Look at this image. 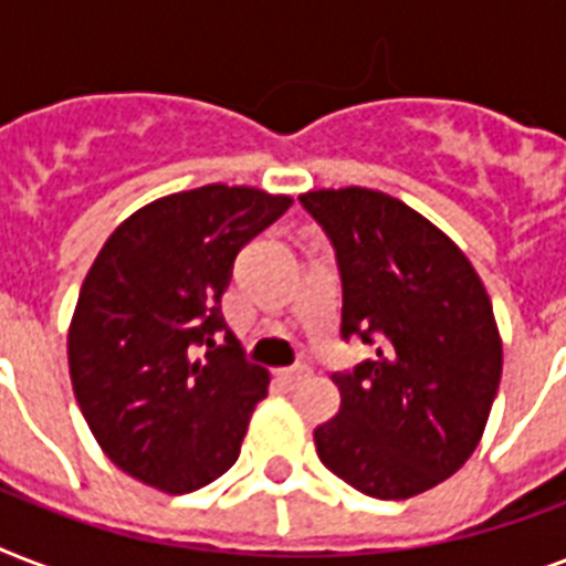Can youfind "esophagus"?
<instances>
[{
    "mask_svg": "<svg viewBox=\"0 0 566 566\" xmlns=\"http://www.w3.org/2000/svg\"><path fill=\"white\" fill-rule=\"evenodd\" d=\"M311 376V367L308 364H293V367H284V370H279V378H282L284 385L287 387H296L300 381H305V378Z\"/></svg>",
    "mask_w": 566,
    "mask_h": 566,
    "instance_id": "34e87169",
    "label": "esophagus"
}]
</instances>
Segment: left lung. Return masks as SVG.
<instances>
[{"label":"left lung","instance_id":"obj_1","mask_svg":"<svg viewBox=\"0 0 566 566\" xmlns=\"http://www.w3.org/2000/svg\"><path fill=\"white\" fill-rule=\"evenodd\" d=\"M344 284L340 337L373 346L335 373L340 411L317 426L319 461L355 491L408 500L464 467L502 376L491 296L452 240L394 196L308 190Z\"/></svg>","mask_w":566,"mask_h":566}]
</instances>
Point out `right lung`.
<instances>
[{"instance_id": "obj_1", "label": "right lung", "mask_w": 566, "mask_h": 566, "mask_svg": "<svg viewBox=\"0 0 566 566\" xmlns=\"http://www.w3.org/2000/svg\"><path fill=\"white\" fill-rule=\"evenodd\" d=\"M291 205L229 185L164 196L93 261L66 337L70 378L102 452L137 482L190 493L238 461L270 373L247 361L220 300L240 249Z\"/></svg>"}]
</instances>
